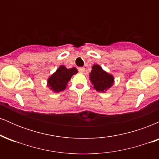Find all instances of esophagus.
Wrapping results in <instances>:
<instances>
[{
  "label": "esophagus",
  "instance_id": "1",
  "mask_svg": "<svg viewBox=\"0 0 159 159\" xmlns=\"http://www.w3.org/2000/svg\"><path fill=\"white\" fill-rule=\"evenodd\" d=\"M78 70H79L80 72H81V73H83V72H84L85 69L84 68V67H80V68L78 69Z\"/></svg>",
  "mask_w": 159,
  "mask_h": 159
}]
</instances>
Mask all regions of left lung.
<instances>
[{
    "mask_svg": "<svg viewBox=\"0 0 159 159\" xmlns=\"http://www.w3.org/2000/svg\"><path fill=\"white\" fill-rule=\"evenodd\" d=\"M89 75L90 82L93 85V88L98 92L105 93L114 84V76L105 72L98 64L93 66L92 70Z\"/></svg>",
    "mask_w": 159,
    "mask_h": 159,
    "instance_id": "left-lung-1",
    "label": "left lung"
}]
</instances>
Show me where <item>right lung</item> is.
Wrapping results in <instances>:
<instances>
[{
	"label": "right lung",
	"instance_id": "add662e5",
	"mask_svg": "<svg viewBox=\"0 0 159 159\" xmlns=\"http://www.w3.org/2000/svg\"><path fill=\"white\" fill-rule=\"evenodd\" d=\"M78 73L75 67L67 69L64 66H60L56 72L48 78L47 87L54 93H60L66 88L68 82L72 75Z\"/></svg>",
	"mask_w": 159,
	"mask_h": 159
}]
</instances>
